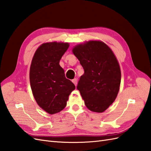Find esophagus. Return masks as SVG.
I'll return each mask as SVG.
<instances>
[{
  "instance_id": "1",
  "label": "esophagus",
  "mask_w": 151,
  "mask_h": 151,
  "mask_svg": "<svg viewBox=\"0 0 151 151\" xmlns=\"http://www.w3.org/2000/svg\"><path fill=\"white\" fill-rule=\"evenodd\" d=\"M72 82L73 84H75V86H76L77 84H78V79L74 78L73 79H72Z\"/></svg>"
}]
</instances>
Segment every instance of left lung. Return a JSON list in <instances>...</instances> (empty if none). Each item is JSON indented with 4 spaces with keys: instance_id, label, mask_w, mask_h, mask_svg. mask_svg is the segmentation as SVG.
Masks as SVG:
<instances>
[{
    "instance_id": "left-lung-1",
    "label": "left lung",
    "mask_w": 151,
    "mask_h": 151,
    "mask_svg": "<svg viewBox=\"0 0 151 151\" xmlns=\"http://www.w3.org/2000/svg\"><path fill=\"white\" fill-rule=\"evenodd\" d=\"M72 51L84 71L77 86L84 104L92 111H104L119 91L121 72L116 57L108 45L99 41L81 44Z\"/></svg>"
}]
</instances>
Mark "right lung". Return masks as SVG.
<instances>
[{
  "mask_svg": "<svg viewBox=\"0 0 151 151\" xmlns=\"http://www.w3.org/2000/svg\"><path fill=\"white\" fill-rule=\"evenodd\" d=\"M68 47L67 43H43L32 60L29 78L33 95L40 107L51 115L65 108L76 88L59 64Z\"/></svg>",
  "mask_w": 151,
  "mask_h": 151,
  "instance_id": "1",
  "label": "right lung"
}]
</instances>
